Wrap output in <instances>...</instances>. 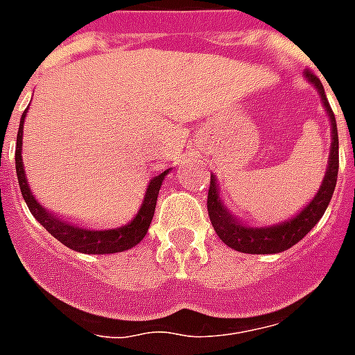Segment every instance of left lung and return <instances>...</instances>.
<instances>
[{"label":"left lung","instance_id":"1","mask_svg":"<svg viewBox=\"0 0 355 355\" xmlns=\"http://www.w3.org/2000/svg\"><path fill=\"white\" fill-rule=\"evenodd\" d=\"M306 78L318 87V91L321 94V101H323V106H325L329 117H331L333 142H331L329 167L327 173H325V178H323V184H321L318 196L310 201V205L304 207V211H300L293 220L277 224V226H266V228H251V226L239 224L226 211V207L218 200L215 177H211V184H209L207 193L209 218H211V224L215 228L216 236L223 239L226 245L236 249L239 253L272 254L287 251L289 247L298 243L318 224V220L323 216L325 209H327L329 201L333 198V192H335L336 186V175H338V131H336V119L333 110L329 106L327 96H325V89L321 85L320 78L313 72H310V70H306Z\"/></svg>","mask_w":355,"mask_h":355}]
</instances>
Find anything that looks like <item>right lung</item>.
Returning <instances> with one entry per match:
<instances>
[{"mask_svg": "<svg viewBox=\"0 0 355 355\" xmlns=\"http://www.w3.org/2000/svg\"><path fill=\"white\" fill-rule=\"evenodd\" d=\"M24 116L26 112L22 114L20 119L19 135H17V150H15V165H17V177H19L20 192L22 198L26 201L30 213L35 216V220L42 224L45 230L49 232L53 238H57L62 245L70 247L78 253H87V254H108V253H119L125 249H131L137 243H140V239L146 236L150 223H152V216L155 211V201H157V193L162 188V182L165 175L169 173V169L163 171L162 175H157L150 180L148 184L146 198L144 203L140 207L139 215L132 218L131 223L121 228H114V230H83L78 228L73 224L62 223L57 216L49 215L45 209L34 200V196L28 188L26 177H24V167H22V123H24Z\"/></svg>", "mask_w": 355, "mask_h": 355, "instance_id": "1", "label": "right lung"}]
</instances>
